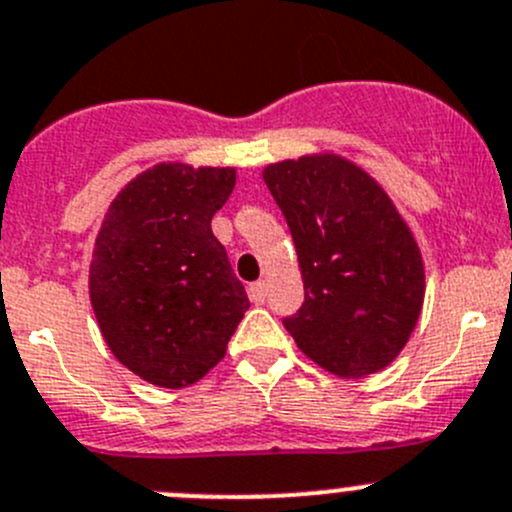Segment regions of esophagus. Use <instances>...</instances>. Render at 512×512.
<instances>
[{
    "label": "esophagus",
    "mask_w": 512,
    "mask_h": 512,
    "mask_svg": "<svg viewBox=\"0 0 512 512\" xmlns=\"http://www.w3.org/2000/svg\"><path fill=\"white\" fill-rule=\"evenodd\" d=\"M249 298L254 303H263L266 301V283L263 281H256V283H251L249 286Z\"/></svg>",
    "instance_id": "1"
}]
</instances>
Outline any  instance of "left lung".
<instances>
[{"mask_svg": "<svg viewBox=\"0 0 512 512\" xmlns=\"http://www.w3.org/2000/svg\"><path fill=\"white\" fill-rule=\"evenodd\" d=\"M263 181L286 216L306 298L283 318L296 346L338 378L393 363L421 316L426 273L411 229L361 166L336 154L278 161Z\"/></svg>", "mask_w": 512, "mask_h": 512, "instance_id": "obj_1", "label": "left lung"}]
</instances>
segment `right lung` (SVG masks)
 Returning a JSON list of instances; mask_svg holds the SVG:
<instances>
[{"label": "right lung", "instance_id": "add662e5", "mask_svg": "<svg viewBox=\"0 0 512 512\" xmlns=\"http://www.w3.org/2000/svg\"><path fill=\"white\" fill-rule=\"evenodd\" d=\"M236 169L156 164L111 201L89 266L101 336L121 366L186 388L224 358L249 308L211 219Z\"/></svg>", "mask_w": 512, "mask_h": 512}]
</instances>
